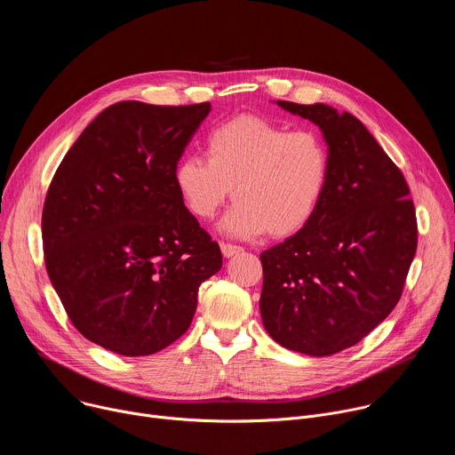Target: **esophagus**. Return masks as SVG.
<instances>
[{"label":"esophagus","mask_w":455,"mask_h":455,"mask_svg":"<svg viewBox=\"0 0 455 455\" xmlns=\"http://www.w3.org/2000/svg\"><path fill=\"white\" fill-rule=\"evenodd\" d=\"M241 251H243V248H241V246L228 244V243H221V253H223V257H227V259H230L232 255L241 253Z\"/></svg>","instance_id":"1"}]
</instances>
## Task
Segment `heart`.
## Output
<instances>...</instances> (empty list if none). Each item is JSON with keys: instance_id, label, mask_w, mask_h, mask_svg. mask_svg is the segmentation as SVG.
I'll list each match as a JSON object with an SVG mask.
<instances>
[{"instance_id": "b5f03b06", "label": "heart", "mask_w": 455, "mask_h": 455, "mask_svg": "<svg viewBox=\"0 0 455 455\" xmlns=\"http://www.w3.org/2000/svg\"><path fill=\"white\" fill-rule=\"evenodd\" d=\"M205 158L183 156L172 181L185 209L212 220L232 198L220 228L232 237L300 232L316 214L330 183V151L313 132H288L267 116L239 115L216 125Z\"/></svg>"}]
</instances>
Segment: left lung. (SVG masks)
<instances>
[{
    "label": "left lung",
    "instance_id": "obj_1",
    "mask_svg": "<svg viewBox=\"0 0 455 455\" xmlns=\"http://www.w3.org/2000/svg\"><path fill=\"white\" fill-rule=\"evenodd\" d=\"M277 106L318 125L331 169L315 218L261 253L259 309L283 347L330 356L398 304L418 246L414 204L402 171L356 116L320 102Z\"/></svg>",
    "mask_w": 455,
    "mask_h": 455
}]
</instances>
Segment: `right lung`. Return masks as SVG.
<instances>
[{
	"label": "right lung",
	"mask_w": 455,
	"mask_h": 455,
	"mask_svg": "<svg viewBox=\"0 0 455 455\" xmlns=\"http://www.w3.org/2000/svg\"><path fill=\"white\" fill-rule=\"evenodd\" d=\"M209 113V102H116L84 129L50 183L48 277L79 333L108 351L148 356L178 340L200 284L223 265L172 181Z\"/></svg>",
	"instance_id": "add662e5"
}]
</instances>
